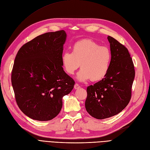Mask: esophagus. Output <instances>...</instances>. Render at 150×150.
I'll return each instance as SVG.
<instances>
[{
  "label": "esophagus",
  "instance_id": "1",
  "mask_svg": "<svg viewBox=\"0 0 150 150\" xmlns=\"http://www.w3.org/2000/svg\"><path fill=\"white\" fill-rule=\"evenodd\" d=\"M81 88V86L78 84H75V85H74V89H79Z\"/></svg>",
  "mask_w": 150,
  "mask_h": 150
}]
</instances>
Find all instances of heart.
<instances>
[{"label": "heart", "instance_id": "1", "mask_svg": "<svg viewBox=\"0 0 150 150\" xmlns=\"http://www.w3.org/2000/svg\"><path fill=\"white\" fill-rule=\"evenodd\" d=\"M111 52L106 46H100L91 39H83L74 44L72 52H66L61 57L62 64L68 74H74L81 66L77 78L80 81L89 79L101 80L110 69Z\"/></svg>", "mask_w": 150, "mask_h": 150}]
</instances>
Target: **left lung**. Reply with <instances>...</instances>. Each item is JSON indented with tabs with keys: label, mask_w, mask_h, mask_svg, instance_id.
<instances>
[{
	"label": "left lung",
	"mask_w": 150,
	"mask_h": 150,
	"mask_svg": "<svg viewBox=\"0 0 150 150\" xmlns=\"http://www.w3.org/2000/svg\"><path fill=\"white\" fill-rule=\"evenodd\" d=\"M111 61L106 76L87 88L86 110L98 120L116 115L128 105L135 76L132 58L128 49L111 36Z\"/></svg>",
	"instance_id": "obj_1"
}]
</instances>
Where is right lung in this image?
I'll return each mask as SVG.
<instances>
[{
	"instance_id": "1",
	"label": "right lung",
	"mask_w": 150,
	"mask_h": 150,
	"mask_svg": "<svg viewBox=\"0 0 150 150\" xmlns=\"http://www.w3.org/2000/svg\"><path fill=\"white\" fill-rule=\"evenodd\" d=\"M64 30L40 35L22 46L16 56L11 82L17 104L30 118L49 121L59 113L63 96L74 81L63 70Z\"/></svg>"
}]
</instances>
